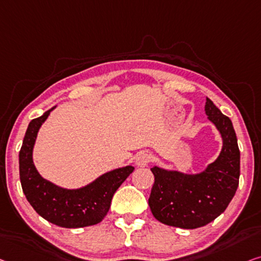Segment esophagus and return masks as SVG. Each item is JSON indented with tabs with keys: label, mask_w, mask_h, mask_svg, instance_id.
<instances>
[{
	"label": "esophagus",
	"mask_w": 261,
	"mask_h": 261,
	"mask_svg": "<svg viewBox=\"0 0 261 261\" xmlns=\"http://www.w3.org/2000/svg\"><path fill=\"white\" fill-rule=\"evenodd\" d=\"M151 161V155L147 152H141L137 158H136V164H137L139 168H145V166L149 165V163Z\"/></svg>",
	"instance_id": "obj_1"
}]
</instances>
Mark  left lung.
Returning <instances> with one entry per match:
<instances>
[{
    "label": "left lung",
    "mask_w": 261,
    "mask_h": 261,
    "mask_svg": "<svg viewBox=\"0 0 261 261\" xmlns=\"http://www.w3.org/2000/svg\"><path fill=\"white\" fill-rule=\"evenodd\" d=\"M205 114L221 137L215 162L196 173L153 166L149 205L155 219L169 226L197 228L223 213L234 197L240 176V151L231 119L206 97Z\"/></svg>",
    "instance_id": "8db88e82"
}]
</instances>
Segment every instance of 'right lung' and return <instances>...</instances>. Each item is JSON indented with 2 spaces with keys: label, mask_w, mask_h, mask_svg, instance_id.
<instances>
[{
  "label": "right lung",
  "mask_w": 261,
  "mask_h": 261,
  "mask_svg": "<svg viewBox=\"0 0 261 261\" xmlns=\"http://www.w3.org/2000/svg\"><path fill=\"white\" fill-rule=\"evenodd\" d=\"M56 107L31 120L19 151V179L23 193L35 211L49 223L65 228L91 226L102 221L111 199L122 182L135 170L127 165L100 174L77 189H65L45 179L34 164V146L42 124Z\"/></svg>",
  "instance_id": "add662e5"
}]
</instances>
